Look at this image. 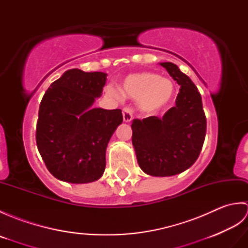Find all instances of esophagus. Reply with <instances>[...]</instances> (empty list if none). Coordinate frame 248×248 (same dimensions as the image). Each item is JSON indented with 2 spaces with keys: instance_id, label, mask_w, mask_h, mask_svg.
Instances as JSON below:
<instances>
[{
  "instance_id": "esophagus-1",
  "label": "esophagus",
  "mask_w": 248,
  "mask_h": 248,
  "mask_svg": "<svg viewBox=\"0 0 248 248\" xmlns=\"http://www.w3.org/2000/svg\"><path fill=\"white\" fill-rule=\"evenodd\" d=\"M132 114H133L132 109L129 108H124L123 109V117H124V123H130V121L132 120V117H133Z\"/></svg>"
}]
</instances>
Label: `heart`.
Wrapping results in <instances>:
<instances>
[{"label": "heart", "instance_id": "heart-1", "mask_svg": "<svg viewBox=\"0 0 248 248\" xmlns=\"http://www.w3.org/2000/svg\"><path fill=\"white\" fill-rule=\"evenodd\" d=\"M121 91L127 97L139 100L140 110L154 114L170 104L176 88L170 78L154 72H140L125 78ZM108 93L115 98L123 97L121 92L115 87H108Z\"/></svg>", "mask_w": 248, "mask_h": 248}]
</instances>
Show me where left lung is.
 I'll use <instances>...</instances> for the list:
<instances>
[{"instance_id":"obj_1","label":"left lung","mask_w":248,"mask_h":248,"mask_svg":"<svg viewBox=\"0 0 248 248\" xmlns=\"http://www.w3.org/2000/svg\"><path fill=\"white\" fill-rule=\"evenodd\" d=\"M180 85L176 105L162 117L133 119L132 144L139 165L154 177L178 175L191 167L202 151L207 121L197 87L178 66L160 62Z\"/></svg>"}]
</instances>
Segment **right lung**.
<instances>
[{
  "label": "right lung",
  "mask_w": 248,
  "mask_h": 248,
  "mask_svg": "<svg viewBox=\"0 0 248 248\" xmlns=\"http://www.w3.org/2000/svg\"><path fill=\"white\" fill-rule=\"evenodd\" d=\"M107 76L67 70L41 100L37 148L48 170L61 181L89 183L103 175L108 144L123 123L121 109L93 107L101 97Z\"/></svg>",
  "instance_id": "add662e5"
}]
</instances>
